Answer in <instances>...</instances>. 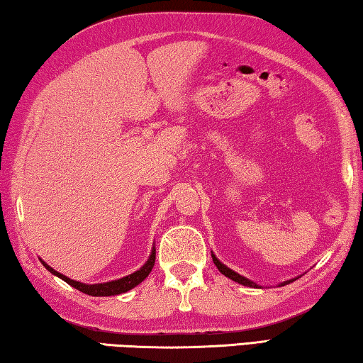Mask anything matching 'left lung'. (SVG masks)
<instances>
[{"label": "left lung", "instance_id": "8db88e82", "mask_svg": "<svg viewBox=\"0 0 363 363\" xmlns=\"http://www.w3.org/2000/svg\"><path fill=\"white\" fill-rule=\"evenodd\" d=\"M212 260H213V264H216V267L218 269V272H220L222 275H225L227 278H230V280H233V281H236V283H240V284H242V286H249V288H262V286H260V284H257V283L252 281V280H249V278L240 275V273H238V272L231 270L230 267H227L225 264H222L220 260H218V259L216 257V254H213V252H212ZM298 278H301V277H296V278H291V280H286V281L278 283V286H284V284L293 283V281L298 280Z\"/></svg>", "mask_w": 363, "mask_h": 363}]
</instances>
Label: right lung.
<instances>
[{"instance_id": "right-lung-1", "label": "right lung", "mask_w": 363, "mask_h": 363, "mask_svg": "<svg viewBox=\"0 0 363 363\" xmlns=\"http://www.w3.org/2000/svg\"><path fill=\"white\" fill-rule=\"evenodd\" d=\"M40 262L43 264L45 269L48 272H51L52 275H56L57 278H61V280H64L67 284H70V286L82 291V293L85 294H90V296H96V298H103V296H117V294H123L127 293V291L133 289L135 286H138V284L145 280V278L150 275L152 267H154V262H156V247L152 246L151 249V254L150 257H147V260L145 262V265H141L138 270L130 273V275L123 277V278H118V280H112V281H108V283H94V284H86V283H80L77 280H72V278L65 277L62 275V273L56 272L52 267L48 265L45 260L40 259Z\"/></svg>"}]
</instances>
